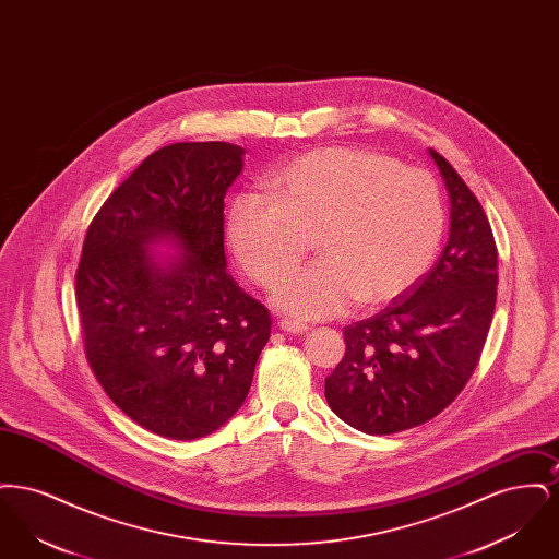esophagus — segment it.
I'll use <instances>...</instances> for the list:
<instances>
[{
    "label": "esophagus",
    "instance_id": "34e87169",
    "mask_svg": "<svg viewBox=\"0 0 559 559\" xmlns=\"http://www.w3.org/2000/svg\"><path fill=\"white\" fill-rule=\"evenodd\" d=\"M278 329L285 331V333H306V331H308V324H304V322H299V320L281 319L278 320Z\"/></svg>",
    "mask_w": 559,
    "mask_h": 559
}]
</instances>
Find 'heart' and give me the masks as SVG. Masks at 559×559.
<instances>
[{"instance_id": "1", "label": "heart", "mask_w": 559, "mask_h": 559, "mask_svg": "<svg viewBox=\"0 0 559 559\" xmlns=\"http://www.w3.org/2000/svg\"><path fill=\"white\" fill-rule=\"evenodd\" d=\"M226 233L242 270L266 289L317 239L319 262L285 278L272 299L297 319H326L354 299L377 306L406 292L436 258L444 201L426 169L331 146L281 167L267 182V201L237 197Z\"/></svg>"}]
</instances>
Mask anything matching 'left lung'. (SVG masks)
Wrapping results in <instances>:
<instances>
[{
  "label": "left lung",
  "mask_w": 559,
  "mask_h": 559,
  "mask_svg": "<svg viewBox=\"0 0 559 559\" xmlns=\"http://www.w3.org/2000/svg\"><path fill=\"white\" fill-rule=\"evenodd\" d=\"M451 197V235L438 262L371 319L344 329L346 354L324 396L347 426L390 436L424 426L478 367L497 304L499 253L476 194L429 148Z\"/></svg>",
  "instance_id": "obj_1"
}]
</instances>
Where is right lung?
Listing matches in <instances>:
<instances>
[{
  "label": "right lung",
  "instance_id": "obj_1",
  "mask_svg": "<svg viewBox=\"0 0 559 559\" xmlns=\"http://www.w3.org/2000/svg\"><path fill=\"white\" fill-rule=\"evenodd\" d=\"M245 151L178 142L140 163L90 222L75 272L85 358L138 426L194 440L247 399L272 319L226 272L224 197ZM160 238L186 258L159 267Z\"/></svg>",
  "mask_w": 559,
  "mask_h": 559
}]
</instances>
